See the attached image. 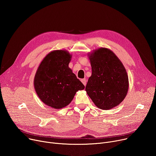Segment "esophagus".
<instances>
[{"label": "esophagus", "mask_w": 156, "mask_h": 156, "mask_svg": "<svg viewBox=\"0 0 156 156\" xmlns=\"http://www.w3.org/2000/svg\"><path fill=\"white\" fill-rule=\"evenodd\" d=\"M81 82L83 83V84L85 86H86V85H87V80L84 78V79L81 80Z\"/></svg>", "instance_id": "obj_1"}]
</instances>
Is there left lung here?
<instances>
[{"instance_id":"1","label":"left lung","mask_w":156,"mask_h":156,"mask_svg":"<svg viewBox=\"0 0 156 156\" xmlns=\"http://www.w3.org/2000/svg\"><path fill=\"white\" fill-rule=\"evenodd\" d=\"M92 66L85 90L98 108L109 110L125 99L129 87L125 66L112 51L101 47L88 54Z\"/></svg>"}]
</instances>
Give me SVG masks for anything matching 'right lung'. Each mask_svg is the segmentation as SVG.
I'll list each match as a JSON object with an SVG mask.
<instances>
[{
  "instance_id": "obj_1",
  "label": "right lung",
  "mask_w": 156,
  "mask_h": 156,
  "mask_svg": "<svg viewBox=\"0 0 156 156\" xmlns=\"http://www.w3.org/2000/svg\"><path fill=\"white\" fill-rule=\"evenodd\" d=\"M71 57L67 51H53L44 57L35 73L36 93L52 108H64L70 104L77 91L85 88L69 68Z\"/></svg>"
}]
</instances>
